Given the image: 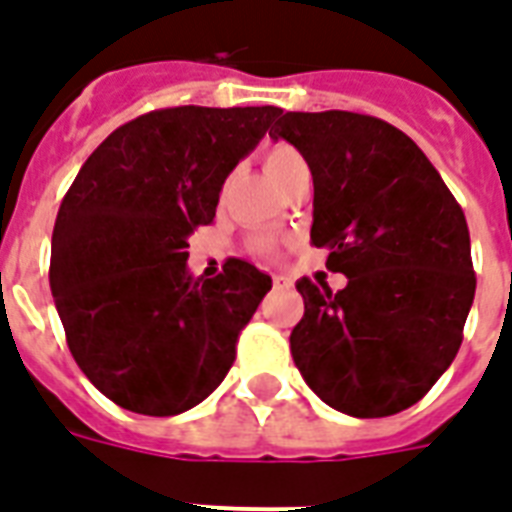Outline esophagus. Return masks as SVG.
I'll use <instances>...</instances> for the list:
<instances>
[{"label":"esophagus","instance_id":"34e87169","mask_svg":"<svg viewBox=\"0 0 512 512\" xmlns=\"http://www.w3.org/2000/svg\"><path fill=\"white\" fill-rule=\"evenodd\" d=\"M273 284H276V287H287L290 279H284V276H273Z\"/></svg>","mask_w":512,"mask_h":512}]
</instances>
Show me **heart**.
Wrapping results in <instances>:
<instances>
[{
  "label": "heart",
  "instance_id": "1",
  "mask_svg": "<svg viewBox=\"0 0 512 512\" xmlns=\"http://www.w3.org/2000/svg\"><path fill=\"white\" fill-rule=\"evenodd\" d=\"M263 166H265V174L271 179L276 187H287L292 177H298L300 171H308L306 161H303V155H300L292 144H271L268 150L263 152ZM252 249H255L257 255H273V244L271 239H255L252 241Z\"/></svg>",
  "mask_w": 512,
  "mask_h": 512
}]
</instances>
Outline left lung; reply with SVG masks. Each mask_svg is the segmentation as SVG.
I'll use <instances>...</instances> for the list:
<instances>
[{
	"label": "left lung",
	"instance_id": "obj_1",
	"mask_svg": "<svg viewBox=\"0 0 512 512\" xmlns=\"http://www.w3.org/2000/svg\"><path fill=\"white\" fill-rule=\"evenodd\" d=\"M314 177L311 244L349 282L298 279L292 360L330 408L392 416L427 395L462 346L475 298L462 206L411 136L357 112H282Z\"/></svg>",
	"mask_w": 512,
	"mask_h": 512
}]
</instances>
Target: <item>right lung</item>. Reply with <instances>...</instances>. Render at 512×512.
Here are the masks:
<instances>
[{
	"instance_id": "right-lung-1",
	"label": "right lung",
	"mask_w": 512,
	"mask_h": 512,
	"mask_svg": "<svg viewBox=\"0 0 512 512\" xmlns=\"http://www.w3.org/2000/svg\"><path fill=\"white\" fill-rule=\"evenodd\" d=\"M279 107H169L115 128L66 190L50 292L74 362L112 403L177 416L212 395L271 276L230 257L187 273V239L209 225L236 163Z\"/></svg>"
}]
</instances>
